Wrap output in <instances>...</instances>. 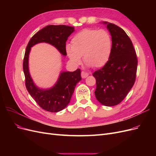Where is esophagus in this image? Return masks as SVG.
<instances>
[{"mask_svg":"<svg viewBox=\"0 0 156 156\" xmlns=\"http://www.w3.org/2000/svg\"><path fill=\"white\" fill-rule=\"evenodd\" d=\"M88 76V73L87 72H84V71H83V72H81V77H82V78L84 79V78L87 77Z\"/></svg>","mask_w":156,"mask_h":156,"instance_id":"esophagus-1","label":"esophagus"}]
</instances>
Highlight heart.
<instances>
[{
	"instance_id": "1",
	"label": "heart",
	"mask_w": 156,
	"mask_h": 156,
	"mask_svg": "<svg viewBox=\"0 0 156 156\" xmlns=\"http://www.w3.org/2000/svg\"><path fill=\"white\" fill-rule=\"evenodd\" d=\"M112 50L111 35L104 29H84L75 34L71 46L66 48L69 59L80 64L81 56L84 62L94 68L104 66L109 60Z\"/></svg>"
}]
</instances>
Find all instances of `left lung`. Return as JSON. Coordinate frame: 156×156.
<instances>
[{"label":"left lung","instance_id":"left-lung-1","mask_svg":"<svg viewBox=\"0 0 156 156\" xmlns=\"http://www.w3.org/2000/svg\"><path fill=\"white\" fill-rule=\"evenodd\" d=\"M104 23L112 36V50L108 62L92 74L96 81L94 94L103 105L115 106L124 100L133 87L138 60L125 31L113 23Z\"/></svg>","mask_w":156,"mask_h":156}]
</instances>
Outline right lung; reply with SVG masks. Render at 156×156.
Wrapping results in <instances>:
<instances>
[{"instance_id":"add662e5","label":"right lung","mask_w":156,"mask_h":156,"mask_svg":"<svg viewBox=\"0 0 156 156\" xmlns=\"http://www.w3.org/2000/svg\"><path fill=\"white\" fill-rule=\"evenodd\" d=\"M74 31V27L66 25H48L33 36L27 46L23 59V72L25 77V86L28 92L35 101L43 109L56 112L62 111L68 105L74 92L76 84L81 81V70L64 72L60 75L55 85L50 89L37 88L29 71V55L31 47L40 42H46L55 46L61 54L66 56V42Z\"/></svg>"}]
</instances>
